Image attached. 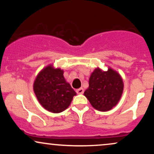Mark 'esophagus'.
<instances>
[{"mask_svg": "<svg viewBox=\"0 0 154 154\" xmlns=\"http://www.w3.org/2000/svg\"><path fill=\"white\" fill-rule=\"evenodd\" d=\"M76 92H77V94H82V93H84V89H83L82 88H79V89H77Z\"/></svg>", "mask_w": 154, "mask_h": 154, "instance_id": "esophagus-1", "label": "esophagus"}]
</instances>
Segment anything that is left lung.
I'll use <instances>...</instances> for the list:
<instances>
[{"label":"left lung","instance_id":"left-lung-1","mask_svg":"<svg viewBox=\"0 0 154 154\" xmlns=\"http://www.w3.org/2000/svg\"><path fill=\"white\" fill-rule=\"evenodd\" d=\"M124 90L121 75L111 67L103 71L99 67L95 69L89 79V87L84 95L94 109L108 111L119 101Z\"/></svg>","mask_w":154,"mask_h":154}]
</instances>
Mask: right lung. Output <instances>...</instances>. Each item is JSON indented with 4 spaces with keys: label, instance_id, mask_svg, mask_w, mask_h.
<instances>
[{
    "label": "right lung",
    "instance_id": "obj_1",
    "mask_svg": "<svg viewBox=\"0 0 154 154\" xmlns=\"http://www.w3.org/2000/svg\"><path fill=\"white\" fill-rule=\"evenodd\" d=\"M33 91L45 110L60 113L69 106L76 92L63 77V70L49 64L37 75Z\"/></svg>",
    "mask_w": 154,
    "mask_h": 154
}]
</instances>
